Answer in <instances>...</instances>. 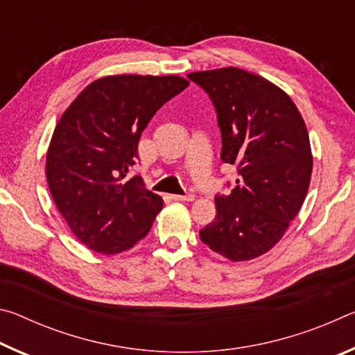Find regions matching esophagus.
Returning a JSON list of instances; mask_svg holds the SVG:
<instances>
[{
    "instance_id": "1",
    "label": "esophagus",
    "mask_w": 355,
    "mask_h": 355,
    "mask_svg": "<svg viewBox=\"0 0 355 355\" xmlns=\"http://www.w3.org/2000/svg\"><path fill=\"white\" fill-rule=\"evenodd\" d=\"M172 200H184V202H191V200H194V194H184V196L173 194V196H172Z\"/></svg>"
}]
</instances>
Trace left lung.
<instances>
[{
  "label": "left lung",
  "mask_w": 355,
  "mask_h": 355,
  "mask_svg": "<svg viewBox=\"0 0 355 355\" xmlns=\"http://www.w3.org/2000/svg\"><path fill=\"white\" fill-rule=\"evenodd\" d=\"M188 78L214 106L222 163L238 171L230 194H216L218 214L200 239L228 260H252L279 243L307 196V127L293 100L261 76L227 67Z\"/></svg>",
  "instance_id": "left-lung-1"
}]
</instances>
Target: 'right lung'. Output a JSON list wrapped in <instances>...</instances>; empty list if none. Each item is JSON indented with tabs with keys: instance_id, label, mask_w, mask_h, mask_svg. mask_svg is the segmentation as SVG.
Returning a JSON list of instances; mask_svg holds the SVG:
<instances>
[{
	"instance_id": "add662e5",
	"label": "right lung",
	"mask_w": 355,
	"mask_h": 355,
	"mask_svg": "<svg viewBox=\"0 0 355 355\" xmlns=\"http://www.w3.org/2000/svg\"><path fill=\"white\" fill-rule=\"evenodd\" d=\"M189 83L119 75L94 81L62 114L46 153V182L73 235L98 254H119L152 228L163 199L128 178L150 120Z\"/></svg>"
}]
</instances>
